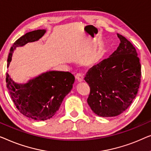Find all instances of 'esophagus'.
Here are the masks:
<instances>
[{
    "label": "esophagus",
    "instance_id": "esophagus-1",
    "mask_svg": "<svg viewBox=\"0 0 151 151\" xmlns=\"http://www.w3.org/2000/svg\"><path fill=\"white\" fill-rule=\"evenodd\" d=\"M75 78L76 81H78V82H82L83 81V76L80 73H77L75 75Z\"/></svg>",
    "mask_w": 151,
    "mask_h": 151
}]
</instances>
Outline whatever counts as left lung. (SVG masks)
<instances>
[{"mask_svg": "<svg viewBox=\"0 0 151 151\" xmlns=\"http://www.w3.org/2000/svg\"><path fill=\"white\" fill-rule=\"evenodd\" d=\"M120 43L109 58L89 70L85 77L90 88L88 103L96 115L114 117L124 111L136 96L141 64L135 48L117 33Z\"/></svg>", "mask_w": 151, "mask_h": 151, "instance_id": "left-lung-1", "label": "left lung"}]
</instances>
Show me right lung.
I'll use <instances>...</instances> for the list:
<instances>
[{
	"mask_svg": "<svg viewBox=\"0 0 151 151\" xmlns=\"http://www.w3.org/2000/svg\"><path fill=\"white\" fill-rule=\"evenodd\" d=\"M44 29L27 33L14 42L7 59V67L17 46L37 41L45 33ZM75 76L69 72L49 71L25 84H18L6 73V83L13 102L18 111L29 118L45 120L58 111L63 99L73 88Z\"/></svg>",
	"mask_w": 151,
	"mask_h": 151,
	"instance_id": "obj_1",
	"label": "right lung"
}]
</instances>
